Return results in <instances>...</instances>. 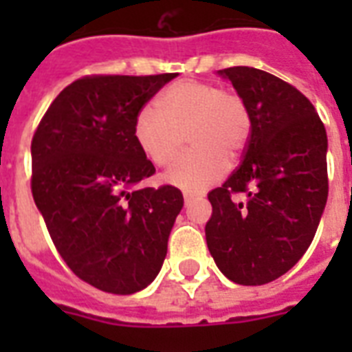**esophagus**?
<instances>
[{
    "mask_svg": "<svg viewBox=\"0 0 352 352\" xmlns=\"http://www.w3.org/2000/svg\"><path fill=\"white\" fill-rule=\"evenodd\" d=\"M195 199H197V197H195L193 193H184V204H186V206H188V204H192Z\"/></svg>",
    "mask_w": 352,
    "mask_h": 352,
    "instance_id": "1",
    "label": "esophagus"
}]
</instances>
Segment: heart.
<instances>
[{"mask_svg":"<svg viewBox=\"0 0 352 352\" xmlns=\"http://www.w3.org/2000/svg\"><path fill=\"white\" fill-rule=\"evenodd\" d=\"M188 131L190 151L166 171L164 181L184 192H201L228 170L250 137V113L234 91L199 80H179L160 95L159 107L144 106L133 120L140 153L164 168L175 159Z\"/></svg>","mask_w":352,"mask_h":352,"instance_id":"heart-1","label":"heart"}]
</instances>
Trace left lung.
<instances>
[{
	"instance_id": "1",
	"label": "left lung",
	"mask_w": 352,
	"mask_h": 352,
	"mask_svg": "<svg viewBox=\"0 0 352 352\" xmlns=\"http://www.w3.org/2000/svg\"><path fill=\"white\" fill-rule=\"evenodd\" d=\"M250 113L243 162L208 193L206 245L239 285L270 283L311 246L327 203V133L294 85L254 67L219 71Z\"/></svg>"
}]
</instances>
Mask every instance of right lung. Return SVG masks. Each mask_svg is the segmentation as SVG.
Returning a JSON list of instances; mask_svg holds the SVG:
<instances>
[{
  "instance_id": "right-lung-1",
  "label": "right lung",
  "mask_w": 352,
  "mask_h": 352,
  "mask_svg": "<svg viewBox=\"0 0 352 352\" xmlns=\"http://www.w3.org/2000/svg\"><path fill=\"white\" fill-rule=\"evenodd\" d=\"M177 73L93 74L67 85L36 129L32 197L67 267L111 294L146 289L159 274L184 199L137 188L155 173L133 138L137 113Z\"/></svg>"
}]
</instances>
